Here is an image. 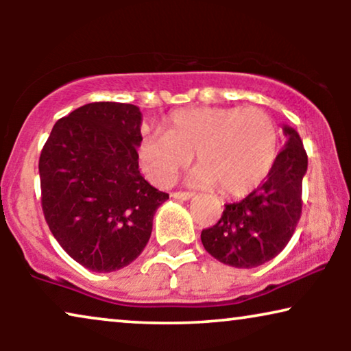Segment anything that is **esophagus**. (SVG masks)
I'll return each instance as SVG.
<instances>
[{
	"instance_id": "obj_1",
	"label": "esophagus",
	"mask_w": 351,
	"mask_h": 351,
	"mask_svg": "<svg viewBox=\"0 0 351 351\" xmlns=\"http://www.w3.org/2000/svg\"><path fill=\"white\" fill-rule=\"evenodd\" d=\"M171 196L174 199H190L193 198V191H172Z\"/></svg>"
}]
</instances>
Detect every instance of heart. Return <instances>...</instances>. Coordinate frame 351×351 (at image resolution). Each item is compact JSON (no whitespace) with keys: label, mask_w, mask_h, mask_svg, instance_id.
I'll list each match as a JSON object with an SVG mask.
<instances>
[{"label":"heart","mask_w":351,"mask_h":351,"mask_svg":"<svg viewBox=\"0 0 351 351\" xmlns=\"http://www.w3.org/2000/svg\"><path fill=\"white\" fill-rule=\"evenodd\" d=\"M166 126V132L148 134L138 145L142 169L155 185H171L196 153V184L241 196L261 185L275 162L276 124L258 108H184Z\"/></svg>","instance_id":"heart-1"}]
</instances>
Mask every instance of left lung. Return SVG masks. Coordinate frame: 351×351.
Returning a JSON list of instances; mask_svg holds the SVG:
<instances>
[{
    "instance_id": "1",
    "label": "left lung",
    "mask_w": 351,
    "mask_h": 351,
    "mask_svg": "<svg viewBox=\"0 0 351 351\" xmlns=\"http://www.w3.org/2000/svg\"><path fill=\"white\" fill-rule=\"evenodd\" d=\"M278 153L265 182L238 203L225 204L222 217L201 232L206 251L225 265L254 268L276 257L287 246L302 215V180L308 156L299 134Z\"/></svg>"
}]
</instances>
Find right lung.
<instances>
[{
    "instance_id": "1",
    "label": "right lung",
    "mask_w": 351,
    "mask_h": 351,
    "mask_svg": "<svg viewBox=\"0 0 351 351\" xmlns=\"http://www.w3.org/2000/svg\"><path fill=\"white\" fill-rule=\"evenodd\" d=\"M141 110L93 102L54 124L40 155L41 208L57 243L93 271L141 256L153 215L169 198L141 176Z\"/></svg>"
}]
</instances>
